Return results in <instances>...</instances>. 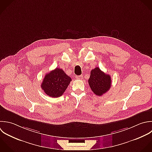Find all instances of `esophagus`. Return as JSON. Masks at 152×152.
<instances>
[{
	"label": "esophagus",
	"instance_id": "1",
	"mask_svg": "<svg viewBox=\"0 0 152 152\" xmlns=\"http://www.w3.org/2000/svg\"><path fill=\"white\" fill-rule=\"evenodd\" d=\"M75 77H76V79H83V76H82V75L76 76Z\"/></svg>",
	"mask_w": 152,
	"mask_h": 152
}]
</instances>
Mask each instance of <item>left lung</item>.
I'll use <instances>...</instances> for the list:
<instances>
[{"instance_id":"obj_1","label":"left lung","mask_w":152,"mask_h":152,"mask_svg":"<svg viewBox=\"0 0 152 152\" xmlns=\"http://www.w3.org/2000/svg\"><path fill=\"white\" fill-rule=\"evenodd\" d=\"M88 83L92 92L97 96H102L108 91L111 86V79L99 67L92 69Z\"/></svg>"}]
</instances>
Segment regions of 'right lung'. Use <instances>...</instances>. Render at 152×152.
<instances>
[{
  "instance_id": "add662e5",
  "label": "right lung",
  "mask_w": 152,
  "mask_h": 152,
  "mask_svg": "<svg viewBox=\"0 0 152 152\" xmlns=\"http://www.w3.org/2000/svg\"><path fill=\"white\" fill-rule=\"evenodd\" d=\"M71 81L70 77L62 69L56 68L45 75L41 86L48 96L57 98L63 94Z\"/></svg>"
}]
</instances>
